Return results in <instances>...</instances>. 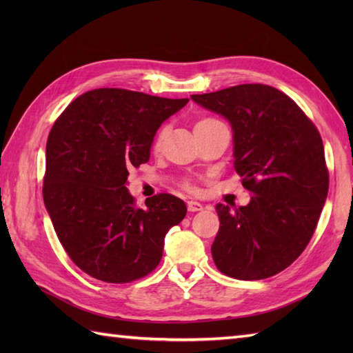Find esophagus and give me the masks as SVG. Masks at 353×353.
Here are the masks:
<instances>
[{
  "label": "esophagus",
  "mask_w": 353,
  "mask_h": 353,
  "mask_svg": "<svg viewBox=\"0 0 353 353\" xmlns=\"http://www.w3.org/2000/svg\"><path fill=\"white\" fill-rule=\"evenodd\" d=\"M201 209H203V205L201 203H199V201H188V211L190 212H199V211H201Z\"/></svg>",
  "instance_id": "1"
}]
</instances>
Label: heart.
I'll list each match as a JSON object with an SVG mask.
<instances>
[{"label":"heart","instance_id":"heart-1","mask_svg":"<svg viewBox=\"0 0 353 353\" xmlns=\"http://www.w3.org/2000/svg\"><path fill=\"white\" fill-rule=\"evenodd\" d=\"M214 121H216L215 118H201V119H199V121L196 123V127L206 125V124L214 123ZM165 134H167V129H165V127H163V129L159 130V133H157L156 138H154V142H153V148H154V150H159V148H161L162 142H163V139H165ZM185 188L190 190V191H194V186H192L191 183H185Z\"/></svg>","mask_w":353,"mask_h":353}]
</instances>
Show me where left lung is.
<instances>
[{
    "label": "left lung",
    "instance_id": "1",
    "mask_svg": "<svg viewBox=\"0 0 353 353\" xmlns=\"http://www.w3.org/2000/svg\"><path fill=\"white\" fill-rule=\"evenodd\" d=\"M191 99L230 123L234 167L252 194L247 206H215V265L241 281L274 276L301 256L326 201L329 172L320 133L288 95L267 85Z\"/></svg>",
    "mask_w": 353,
    "mask_h": 353
}]
</instances>
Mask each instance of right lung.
<instances>
[{"mask_svg": "<svg viewBox=\"0 0 353 353\" xmlns=\"http://www.w3.org/2000/svg\"><path fill=\"white\" fill-rule=\"evenodd\" d=\"M188 101L101 88L52 125L43 203L71 261L95 279L125 283L153 272L165 235L185 219L183 200L157 194L139 209L125 185L129 170L148 162L161 124Z\"/></svg>", "mask_w": 353, "mask_h": 353, "instance_id": "obj_1", "label": "right lung"}]
</instances>
